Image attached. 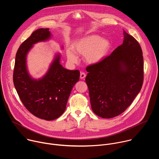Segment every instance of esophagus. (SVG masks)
Masks as SVG:
<instances>
[{
    "instance_id": "obj_1",
    "label": "esophagus",
    "mask_w": 159,
    "mask_h": 159,
    "mask_svg": "<svg viewBox=\"0 0 159 159\" xmlns=\"http://www.w3.org/2000/svg\"><path fill=\"white\" fill-rule=\"evenodd\" d=\"M86 77V74L84 72H80V77L81 79H84Z\"/></svg>"
}]
</instances>
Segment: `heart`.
Instances as JSON below:
<instances>
[{"instance_id":"b5f03b06","label":"heart","mask_w":159,"mask_h":159,"mask_svg":"<svg viewBox=\"0 0 159 159\" xmlns=\"http://www.w3.org/2000/svg\"><path fill=\"white\" fill-rule=\"evenodd\" d=\"M111 46V42L107 39H102L100 35L92 34L76 40L72 44V50L76 54L85 56L87 63L95 64L106 57ZM74 52L70 49L67 51V57L72 62L77 61V57Z\"/></svg>"}]
</instances>
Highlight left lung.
Returning <instances> with one entry per match:
<instances>
[{
	"mask_svg": "<svg viewBox=\"0 0 159 159\" xmlns=\"http://www.w3.org/2000/svg\"><path fill=\"white\" fill-rule=\"evenodd\" d=\"M86 70L92 110L102 118L115 117L127 109L142 87L143 59L140 45L124 30L123 43Z\"/></svg>",
	"mask_w": 159,
	"mask_h": 159,
	"instance_id": "obj_1",
	"label": "left lung"
}]
</instances>
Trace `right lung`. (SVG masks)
Masks as SVG:
<instances>
[{
	"instance_id": "1",
	"label": "right lung",
	"mask_w": 159,
	"mask_h": 159,
	"mask_svg": "<svg viewBox=\"0 0 159 159\" xmlns=\"http://www.w3.org/2000/svg\"><path fill=\"white\" fill-rule=\"evenodd\" d=\"M51 37L49 29H39L20 45L13 75L15 88L25 108L46 120L56 119L64 112L72 89L80 77L79 70H68L61 64L60 53L55 55L42 77L35 79L30 75L27 67L29 52L34 44L47 41Z\"/></svg>"
}]
</instances>
